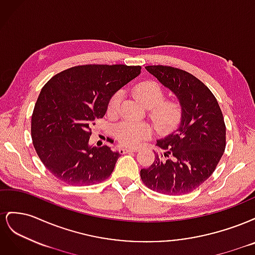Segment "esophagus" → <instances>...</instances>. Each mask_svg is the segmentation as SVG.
<instances>
[{
  "label": "esophagus",
  "instance_id": "1",
  "mask_svg": "<svg viewBox=\"0 0 255 255\" xmlns=\"http://www.w3.org/2000/svg\"><path fill=\"white\" fill-rule=\"evenodd\" d=\"M138 149L137 148H129V146H119V152L121 154H125L128 152H136Z\"/></svg>",
  "mask_w": 255,
  "mask_h": 255
}]
</instances>
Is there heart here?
I'll return each instance as SVG.
<instances>
[{
    "label": "heart",
    "instance_id": "heart-1",
    "mask_svg": "<svg viewBox=\"0 0 255 255\" xmlns=\"http://www.w3.org/2000/svg\"><path fill=\"white\" fill-rule=\"evenodd\" d=\"M135 92L142 103L150 107V117L157 130L168 133L179 126L182 118V107L173 100H164L165 91L158 83L154 81L142 82L137 85ZM120 103L121 92H116L107 104V113L110 115L117 114ZM114 133L120 142L135 145L150 136L151 128L143 122L126 120L115 127Z\"/></svg>",
    "mask_w": 255,
    "mask_h": 255
}]
</instances>
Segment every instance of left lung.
Wrapping results in <instances>:
<instances>
[{
    "label": "left lung",
    "mask_w": 255,
    "mask_h": 255,
    "mask_svg": "<svg viewBox=\"0 0 255 255\" xmlns=\"http://www.w3.org/2000/svg\"><path fill=\"white\" fill-rule=\"evenodd\" d=\"M145 70L170 89L182 107L180 126L156 144L165 150L141 169L142 182L159 194L179 196L199 187L212 175L226 149V125L217 100L192 74L168 66Z\"/></svg>",
    "instance_id": "1"
}]
</instances>
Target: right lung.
I'll return each mask as SVG.
<instances>
[{"mask_svg":"<svg viewBox=\"0 0 255 255\" xmlns=\"http://www.w3.org/2000/svg\"><path fill=\"white\" fill-rule=\"evenodd\" d=\"M140 70V66H78L44 85L30 130L38 156L54 176L86 186L112 174L120 153L107 145H90V127L104 117L113 95L137 78Z\"/></svg>","mask_w":255,"mask_h":255,"instance_id":"add662e5","label":"right lung"}]
</instances>
